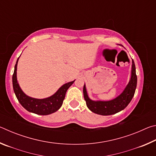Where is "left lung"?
I'll return each mask as SVG.
<instances>
[{
  "label": "left lung",
  "mask_w": 156,
  "mask_h": 156,
  "mask_svg": "<svg viewBox=\"0 0 156 156\" xmlns=\"http://www.w3.org/2000/svg\"><path fill=\"white\" fill-rule=\"evenodd\" d=\"M137 86V76L136 73V66L132 60L131 75L129 83L123 91L115 98L102 101V100H93L89 97L87 91L86 85L84 84L83 94L86 101L87 106L89 109L96 114L102 115H109L123 110L129 104L135 94Z\"/></svg>",
  "instance_id": "8db88e82"
}]
</instances>
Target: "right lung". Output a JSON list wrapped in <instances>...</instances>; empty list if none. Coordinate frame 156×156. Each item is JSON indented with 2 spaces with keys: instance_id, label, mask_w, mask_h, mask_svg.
Returning a JSON list of instances; mask_svg holds the SVG:
<instances>
[{
  "instance_id": "1",
  "label": "right lung",
  "mask_w": 156,
  "mask_h": 156,
  "mask_svg": "<svg viewBox=\"0 0 156 156\" xmlns=\"http://www.w3.org/2000/svg\"><path fill=\"white\" fill-rule=\"evenodd\" d=\"M19 58L17 59L14 67V74L12 76V83L15 95L20 105L28 112L38 115H46L57 112L62 106L67 89L74 83L75 80L63 84L58 89L56 93L46 98L38 99L29 96L23 91L17 80L16 72Z\"/></svg>"
}]
</instances>
